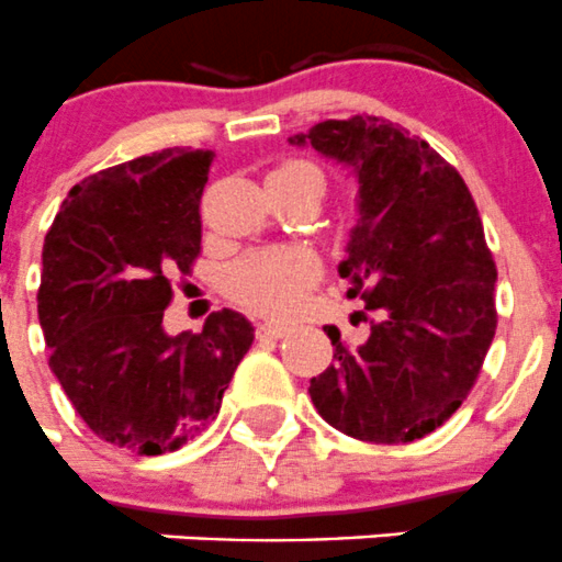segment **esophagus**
<instances>
[{"label": "esophagus", "mask_w": 562, "mask_h": 562, "mask_svg": "<svg viewBox=\"0 0 562 562\" xmlns=\"http://www.w3.org/2000/svg\"><path fill=\"white\" fill-rule=\"evenodd\" d=\"M291 329V326L285 324V321H263V324H258V337H282L285 331Z\"/></svg>", "instance_id": "esophagus-1"}]
</instances>
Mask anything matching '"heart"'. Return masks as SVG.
<instances>
[{
	"label": "heart",
	"instance_id": "1",
	"mask_svg": "<svg viewBox=\"0 0 562 562\" xmlns=\"http://www.w3.org/2000/svg\"><path fill=\"white\" fill-rule=\"evenodd\" d=\"M274 176H310L324 181L321 172L313 165H304V161H288L280 170L271 172L269 178ZM318 277L321 263L307 249H260V252H249L247 258L231 266L225 285L227 293L236 302H241L244 307L263 315H282L299 307V302L307 296V291L315 285Z\"/></svg>",
	"mask_w": 562,
	"mask_h": 562
}]
</instances>
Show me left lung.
<instances>
[{
  "label": "left lung",
  "mask_w": 562,
  "mask_h": 562,
  "mask_svg": "<svg viewBox=\"0 0 562 562\" xmlns=\"http://www.w3.org/2000/svg\"><path fill=\"white\" fill-rule=\"evenodd\" d=\"M288 143L357 176V225L337 271L373 315L351 348L324 326L335 362L310 379V397L346 437L423 439L470 395L497 329V266L475 200L426 139L373 114L324 120Z\"/></svg>",
  "instance_id": "left-lung-1"
}]
</instances>
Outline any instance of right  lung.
<instances>
[{
  "label": "right lung",
  "mask_w": 562,
  "mask_h": 562,
  "mask_svg": "<svg viewBox=\"0 0 562 562\" xmlns=\"http://www.w3.org/2000/svg\"><path fill=\"white\" fill-rule=\"evenodd\" d=\"M214 150L167 148L109 167L68 192L43 244L37 315L48 368L103 442L178 450L220 414L255 340L236 310L167 335L172 274L200 255V198Z\"/></svg>",
  "instance_id": "obj_1"
}]
</instances>
